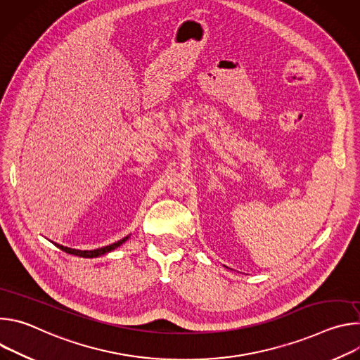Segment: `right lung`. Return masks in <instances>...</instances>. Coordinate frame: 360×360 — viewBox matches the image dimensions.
Listing matches in <instances>:
<instances>
[{"mask_svg":"<svg viewBox=\"0 0 360 360\" xmlns=\"http://www.w3.org/2000/svg\"><path fill=\"white\" fill-rule=\"evenodd\" d=\"M128 239V236L122 238L121 240L112 243V245H108V246H104V248H98V249H94V250H77V249H71V248H65V246H61V245H57L61 250L67 252V253H71V255H77V256H82V258H96V256H101L104 253H108L111 250H114L115 248H118L120 245H122V242H125Z\"/></svg>","mask_w":360,"mask_h":360,"instance_id":"right-lung-1","label":"right lung"}]
</instances>
